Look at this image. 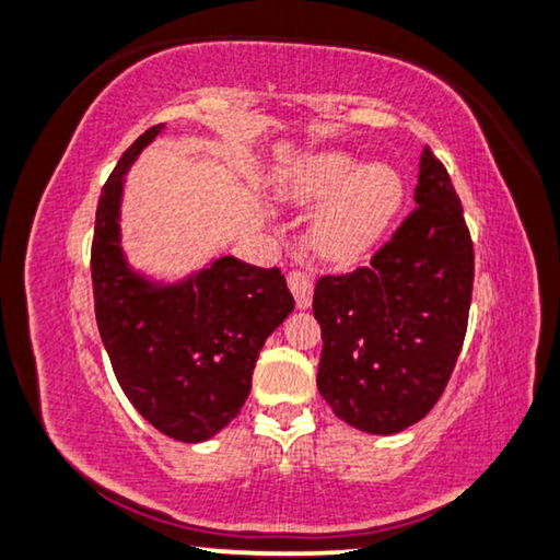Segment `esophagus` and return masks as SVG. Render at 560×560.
Segmentation results:
<instances>
[{
	"label": "esophagus",
	"instance_id": "esophagus-1",
	"mask_svg": "<svg viewBox=\"0 0 560 560\" xmlns=\"http://www.w3.org/2000/svg\"><path fill=\"white\" fill-rule=\"evenodd\" d=\"M289 289H292L294 302L300 310H307L313 304V279L304 271H292L287 279Z\"/></svg>",
	"mask_w": 560,
	"mask_h": 560
}]
</instances>
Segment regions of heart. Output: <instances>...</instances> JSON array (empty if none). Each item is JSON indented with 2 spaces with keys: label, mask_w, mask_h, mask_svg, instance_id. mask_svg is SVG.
<instances>
[{
  "label": "heart",
  "mask_w": 560,
  "mask_h": 560,
  "mask_svg": "<svg viewBox=\"0 0 560 560\" xmlns=\"http://www.w3.org/2000/svg\"><path fill=\"white\" fill-rule=\"evenodd\" d=\"M406 180L387 162L362 154L328 150L304 158L289 170L281 196L296 207L326 201L310 224V250L325 264H357L372 253L406 203Z\"/></svg>",
  "instance_id": "obj_1"
}]
</instances>
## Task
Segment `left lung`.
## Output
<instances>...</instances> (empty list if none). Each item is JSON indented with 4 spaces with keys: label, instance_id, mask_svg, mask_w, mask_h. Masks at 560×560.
I'll list each match as a JSON object with an SVG mask.
<instances>
[{
    "label": "left lung",
    "instance_id": "8db88e82",
    "mask_svg": "<svg viewBox=\"0 0 560 560\" xmlns=\"http://www.w3.org/2000/svg\"><path fill=\"white\" fill-rule=\"evenodd\" d=\"M413 198L419 209L370 268L323 276L313 296L323 330L317 390L338 419L366 434H398L434 408L468 328L470 232L429 147Z\"/></svg>",
    "mask_w": 560,
    "mask_h": 560
}]
</instances>
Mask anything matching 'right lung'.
I'll use <instances>...</instances> for the list:
<instances>
[{
    "instance_id": "right-lung-1",
    "label": "right lung",
    "mask_w": 560,
    "mask_h": 560,
    "mask_svg": "<svg viewBox=\"0 0 560 560\" xmlns=\"http://www.w3.org/2000/svg\"><path fill=\"white\" fill-rule=\"evenodd\" d=\"M162 129L141 133L103 186L92 292L97 330L126 398L165 436L198 444L245 406L258 353L294 310V296L279 268L232 256H214L178 279L133 268L121 247L126 173Z\"/></svg>"
}]
</instances>
